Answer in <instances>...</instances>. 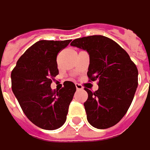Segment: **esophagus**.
<instances>
[{
    "label": "esophagus",
    "instance_id": "esophagus-1",
    "mask_svg": "<svg viewBox=\"0 0 150 150\" xmlns=\"http://www.w3.org/2000/svg\"><path fill=\"white\" fill-rule=\"evenodd\" d=\"M75 86H76L77 90H82V89H83V86H82L81 84H79V83H76Z\"/></svg>",
    "mask_w": 150,
    "mask_h": 150
}]
</instances>
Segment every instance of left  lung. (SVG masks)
I'll return each mask as SVG.
<instances>
[{"instance_id": "left-lung-1", "label": "left lung", "mask_w": 150, "mask_h": 150, "mask_svg": "<svg viewBox=\"0 0 150 150\" xmlns=\"http://www.w3.org/2000/svg\"><path fill=\"white\" fill-rule=\"evenodd\" d=\"M71 46L89 55L87 75L89 81L98 80L99 88H84L88 100L83 105L91 126L105 129L118 123L125 116L138 88L139 71L129 55L117 43L102 35L76 39Z\"/></svg>"}]
</instances>
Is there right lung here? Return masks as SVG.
I'll return each instance as SVG.
<instances>
[{"label":"right lung","instance_id":"right-lung-1","mask_svg":"<svg viewBox=\"0 0 150 150\" xmlns=\"http://www.w3.org/2000/svg\"><path fill=\"white\" fill-rule=\"evenodd\" d=\"M70 42H36L19 58L11 71L13 94L28 120L42 129L55 130L65 123L76 92L75 84L70 81H66L59 91L50 88L59 73L57 54Z\"/></svg>","mask_w":150,"mask_h":150}]
</instances>
